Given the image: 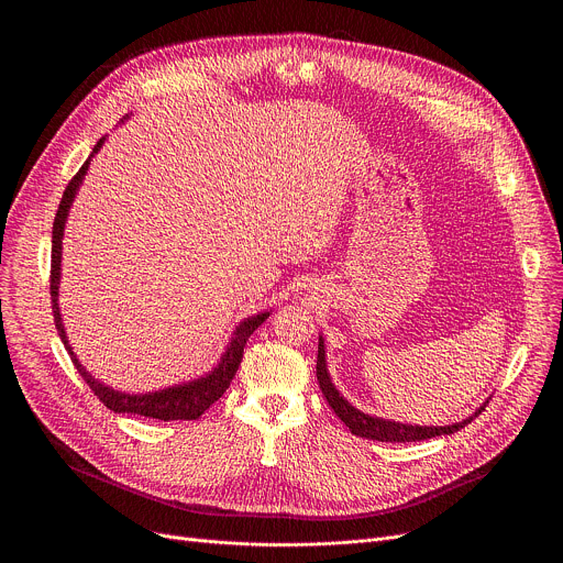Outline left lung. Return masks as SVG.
<instances>
[{"mask_svg":"<svg viewBox=\"0 0 563 563\" xmlns=\"http://www.w3.org/2000/svg\"><path fill=\"white\" fill-rule=\"evenodd\" d=\"M325 356H328L325 354V339L318 336V358H316L318 385H320V389H323V396L328 398V404L332 406L336 417L350 428L352 434L363 437V439L385 441V443H410V441H423V439H432V437L454 434L461 428H465L467 423H472L474 417L484 412L486 404H488V400H486L484 406H478L474 410V415H470L463 421L452 423V426H412V423H400V421H391V419H383V417H372V415H365L358 408H354L350 400L336 389V385L332 383Z\"/></svg>","mask_w":563,"mask_h":563,"instance_id":"8db88e82","label":"left lung"}]
</instances>
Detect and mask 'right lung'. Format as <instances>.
<instances>
[{
    "label": "right lung",
    "instance_id": "add662e5",
    "mask_svg": "<svg viewBox=\"0 0 563 563\" xmlns=\"http://www.w3.org/2000/svg\"><path fill=\"white\" fill-rule=\"evenodd\" d=\"M124 120H129V115ZM104 140L107 137L98 140L91 155L87 157V163L82 165V169H79L75 174V178L68 183V187L64 189L59 209L55 213L53 252H51V300H53L55 328H57V334H59L64 347L68 350L70 361L77 367L79 376H82L89 383V387L96 391V396L102 400V404L109 410L122 412V415H140V417L159 419V421H196L198 417L205 415V410H209L211 404H216V400L227 391L231 378L238 372L240 361H243V352H245V345H247L250 336L265 323L269 311H261V313H254L250 318L240 320V323L233 330V334H231V341H229L227 350L222 352L218 365L211 372H207V374H202L194 380L180 383V385H169L165 389L142 391V394L113 389L111 385H104L102 380H98L82 363H79V358L75 356L70 343H68V336H66V330H64V323H62V313H59V302H57L59 278H62V238H64V227H66V218H68V211L73 207V200H75L79 187H82L91 159L102 148Z\"/></svg>",
    "mask_w": 563,
    "mask_h": 563
}]
</instances>
